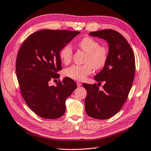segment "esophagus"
Masks as SVG:
<instances>
[{
    "mask_svg": "<svg viewBox=\"0 0 151 151\" xmlns=\"http://www.w3.org/2000/svg\"><path fill=\"white\" fill-rule=\"evenodd\" d=\"M76 84H77V86H78V87H80V86H81V83L80 82H79V81L76 82Z\"/></svg>",
    "mask_w": 151,
    "mask_h": 151,
    "instance_id": "obj_1",
    "label": "esophagus"
}]
</instances>
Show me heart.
Segmentation results:
<instances>
[{
  "mask_svg": "<svg viewBox=\"0 0 151 151\" xmlns=\"http://www.w3.org/2000/svg\"><path fill=\"white\" fill-rule=\"evenodd\" d=\"M78 45L86 53L85 64L72 65L63 71V75L72 80L83 81L93 72V68L99 70L105 66L109 57V50L106 46L99 45V42L89 36L82 38ZM72 55L73 50L70 44L65 45L59 52L60 60L65 64L71 62Z\"/></svg>",
  "mask_w": 151,
  "mask_h": 151,
  "instance_id": "b5f03b06",
  "label": "heart"
}]
</instances>
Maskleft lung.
<instances>
[{
	"label": "left lung",
	"mask_w": 151,
	"mask_h": 151,
	"mask_svg": "<svg viewBox=\"0 0 151 151\" xmlns=\"http://www.w3.org/2000/svg\"><path fill=\"white\" fill-rule=\"evenodd\" d=\"M89 35L106 40L109 49L106 64L94 77L99 83L105 82L103 90L96 84H83L87 91L85 110L92 118L106 120L119 112L127 101L134 80L135 58L127 39L119 32L109 29Z\"/></svg>",
	"instance_id": "obj_1"
}]
</instances>
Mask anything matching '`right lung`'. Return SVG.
Here are the masks:
<instances>
[{"instance_id":"obj_1","label":"right lung","mask_w":151,"mask_h":151,"mask_svg":"<svg viewBox=\"0 0 151 151\" xmlns=\"http://www.w3.org/2000/svg\"><path fill=\"white\" fill-rule=\"evenodd\" d=\"M80 31L44 29L30 35L19 50L16 73L23 99L43 119H55L65 112V101L77 88L70 78L56 86L49 81L58 78L62 70L59 52Z\"/></svg>"}]
</instances>
